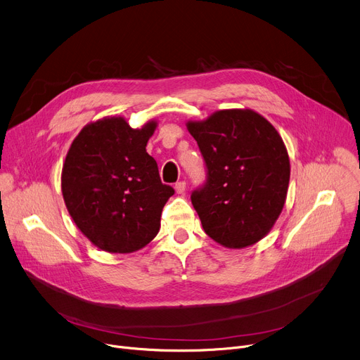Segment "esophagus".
I'll return each mask as SVG.
<instances>
[{"label":"esophagus","instance_id":"obj_1","mask_svg":"<svg viewBox=\"0 0 360 360\" xmlns=\"http://www.w3.org/2000/svg\"><path fill=\"white\" fill-rule=\"evenodd\" d=\"M175 191H176V193L184 195V193L186 192V182H185V181L176 182V184H175Z\"/></svg>","mask_w":360,"mask_h":360}]
</instances>
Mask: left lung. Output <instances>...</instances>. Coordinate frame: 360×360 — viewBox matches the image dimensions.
I'll list each match as a JSON object with an SVG mask.
<instances>
[{"instance_id": "left-lung-1", "label": "left lung", "mask_w": 360, "mask_h": 360, "mask_svg": "<svg viewBox=\"0 0 360 360\" xmlns=\"http://www.w3.org/2000/svg\"><path fill=\"white\" fill-rule=\"evenodd\" d=\"M205 162L207 179L191 193L204 231L243 248L263 238L287 197L290 160L274 126L252 110H219L188 122Z\"/></svg>"}]
</instances>
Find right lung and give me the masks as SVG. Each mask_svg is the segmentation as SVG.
I'll use <instances>...</instances> for the list:
<instances>
[{
	"instance_id": "1",
	"label": "right lung",
	"mask_w": 360,
	"mask_h": 360,
	"mask_svg": "<svg viewBox=\"0 0 360 360\" xmlns=\"http://www.w3.org/2000/svg\"><path fill=\"white\" fill-rule=\"evenodd\" d=\"M156 122L132 129L123 117L90 123L73 141L61 172V191L79 230L101 250L134 252L158 234L174 188L162 184L146 152Z\"/></svg>"
}]
</instances>
